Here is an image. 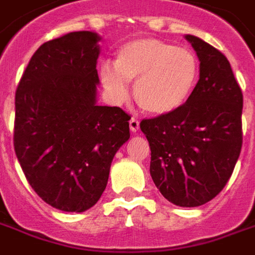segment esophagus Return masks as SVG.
Here are the masks:
<instances>
[{
  "instance_id": "1",
  "label": "esophagus",
  "mask_w": 255,
  "mask_h": 255,
  "mask_svg": "<svg viewBox=\"0 0 255 255\" xmlns=\"http://www.w3.org/2000/svg\"><path fill=\"white\" fill-rule=\"evenodd\" d=\"M129 129H131V132H138V129H139V120L138 119L132 117L129 120Z\"/></svg>"
}]
</instances>
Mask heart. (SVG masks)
<instances>
[{
  "label": "heart",
  "mask_w": 255,
  "mask_h": 255,
  "mask_svg": "<svg viewBox=\"0 0 255 255\" xmlns=\"http://www.w3.org/2000/svg\"><path fill=\"white\" fill-rule=\"evenodd\" d=\"M197 78L195 53L150 37L126 42L117 51L115 66L103 63L101 67V81L113 102H126L127 83H133L135 102L154 116L181 109L193 94Z\"/></svg>",
  "instance_id": "b5f03b06"
}]
</instances>
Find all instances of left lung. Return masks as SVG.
<instances>
[{
    "label": "left lung",
    "instance_id": "left-lung-1",
    "mask_svg": "<svg viewBox=\"0 0 255 255\" xmlns=\"http://www.w3.org/2000/svg\"><path fill=\"white\" fill-rule=\"evenodd\" d=\"M200 77L181 109L140 122L150 146V175L179 207L210 202L231 178L242 149L243 94L224 53L186 34Z\"/></svg>",
    "mask_w": 255,
    "mask_h": 255
}]
</instances>
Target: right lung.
<instances>
[{
  "label": "right lung",
  "mask_w": 255,
  "mask_h": 255,
  "mask_svg": "<svg viewBox=\"0 0 255 255\" xmlns=\"http://www.w3.org/2000/svg\"><path fill=\"white\" fill-rule=\"evenodd\" d=\"M101 40L73 31L42 44L16 90L17 160L35 193L67 213L97 204L115 154L129 139L131 117L97 103Z\"/></svg>",
  "instance_id": "1"
}]
</instances>
